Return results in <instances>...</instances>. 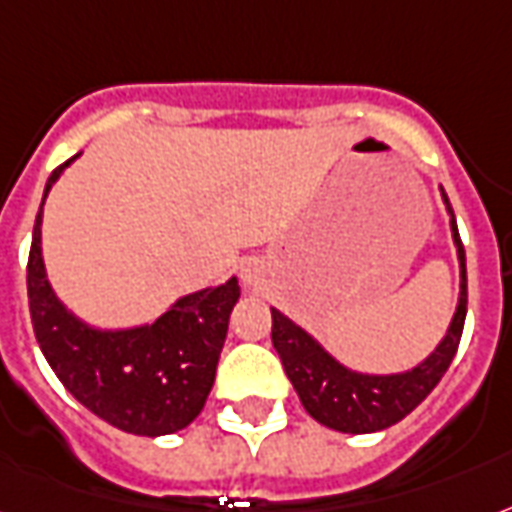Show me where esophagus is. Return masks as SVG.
Returning <instances> with one entry per match:
<instances>
[{"instance_id":"34e87169","label":"esophagus","mask_w":512,"mask_h":512,"mask_svg":"<svg viewBox=\"0 0 512 512\" xmlns=\"http://www.w3.org/2000/svg\"><path fill=\"white\" fill-rule=\"evenodd\" d=\"M239 276L244 287H260L265 282V263L260 257H244L239 263Z\"/></svg>"}]
</instances>
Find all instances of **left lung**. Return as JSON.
Segmentation results:
<instances>
[{"label": "left lung", "instance_id": "obj_1", "mask_svg": "<svg viewBox=\"0 0 512 512\" xmlns=\"http://www.w3.org/2000/svg\"><path fill=\"white\" fill-rule=\"evenodd\" d=\"M440 198L448 212V228L459 260V298L446 335L419 365L397 373H368V370L349 368L308 333L306 327L292 322L279 308H271L273 349L282 360L284 373L295 386L308 416L335 432L368 435L403 421L438 386L454 360L467 317V268H464V247L456 230L454 209L448 204L443 187H440Z\"/></svg>", "mask_w": 512, "mask_h": 512}]
</instances>
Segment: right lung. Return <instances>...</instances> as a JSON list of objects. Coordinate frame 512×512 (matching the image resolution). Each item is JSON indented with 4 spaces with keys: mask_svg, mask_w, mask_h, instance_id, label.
<instances>
[{
    "mask_svg": "<svg viewBox=\"0 0 512 512\" xmlns=\"http://www.w3.org/2000/svg\"><path fill=\"white\" fill-rule=\"evenodd\" d=\"M77 158L50 174L34 222L26 273L34 335L77 403L131 435H171L204 411L230 311L241 298L239 279L182 295L144 325L99 327L77 317L53 290L42 257V206Z\"/></svg>",
    "mask_w": 512,
    "mask_h": 512,
    "instance_id": "add662e5",
    "label": "right lung"
}]
</instances>
